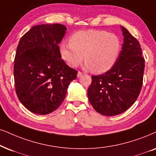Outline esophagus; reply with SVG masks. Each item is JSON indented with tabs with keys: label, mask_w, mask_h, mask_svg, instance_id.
<instances>
[{
	"label": "esophagus",
	"mask_w": 156,
	"mask_h": 156,
	"mask_svg": "<svg viewBox=\"0 0 156 156\" xmlns=\"http://www.w3.org/2000/svg\"><path fill=\"white\" fill-rule=\"evenodd\" d=\"M83 75V73L80 72V71H78V74H77V76H78V78H79V77H80Z\"/></svg>",
	"instance_id": "obj_1"
}]
</instances>
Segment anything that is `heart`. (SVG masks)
<instances>
[{
	"mask_svg": "<svg viewBox=\"0 0 156 156\" xmlns=\"http://www.w3.org/2000/svg\"><path fill=\"white\" fill-rule=\"evenodd\" d=\"M122 50L121 39L117 35L104 30L77 31L70 43H62L60 52L62 58L71 67H77L85 58L86 67L94 72L108 71L116 63Z\"/></svg>",
	"mask_w": 156,
	"mask_h": 156,
	"instance_id": "obj_1",
	"label": "heart"
}]
</instances>
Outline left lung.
Wrapping results in <instances>:
<instances>
[{"label": "left lung", "mask_w": 156, "mask_h": 156, "mask_svg": "<svg viewBox=\"0 0 156 156\" xmlns=\"http://www.w3.org/2000/svg\"><path fill=\"white\" fill-rule=\"evenodd\" d=\"M124 43L119 58L105 73L91 76L88 96L94 109L104 116L117 115L135 103L143 81L145 59L137 39L122 27Z\"/></svg>", "instance_id": "8db88e82"}]
</instances>
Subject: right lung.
<instances>
[{"label": "right lung", "instance_id": "obj_1", "mask_svg": "<svg viewBox=\"0 0 156 156\" xmlns=\"http://www.w3.org/2000/svg\"><path fill=\"white\" fill-rule=\"evenodd\" d=\"M66 27L59 23L33 27L21 37L14 59L15 90L21 104L34 114L56 110L78 71L61 58L58 44Z\"/></svg>", "mask_w": 156, "mask_h": 156}]
</instances>
